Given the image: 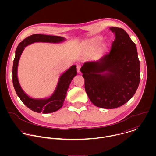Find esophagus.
I'll return each mask as SVG.
<instances>
[{
  "mask_svg": "<svg viewBox=\"0 0 156 156\" xmlns=\"http://www.w3.org/2000/svg\"><path fill=\"white\" fill-rule=\"evenodd\" d=\"M80 67L81 66L80 65L77 66V71L78 73H80Z\"/></svg>",
  "mask_w": 156,
  "mask_h": 156,
  "instance_id": "1",
  "label": "esophagus"
}]
</instances>
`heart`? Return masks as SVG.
<instances>
[{
  "mask_svg": "<svg viewBox=\"0 0 156 156\" xmlns=\"http://www.w3.org/2000/svg\"><path fill=\"white\" fill-rule=\"evenodd\" d=\"M102 41V38H100V37H98V38H95L94 40H93V43L94 44H100Z\"/></svg>",
  "mask_w": 156,
  "mask_h": 156,
  "instance_id": "heart-1",
  "label": "heart"
}]
</instances>
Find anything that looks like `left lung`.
<instances>
[{"label":"left lung","mask_w":156,"mask_h":156,"mask_svg":"<svg viewBox=\"0 0 156 156\" xmlns=\"http://www.w3.org/2000/svg\"><path fill=\"white\" fill-rule=\"evenodd\" d=\"M115 35L111 50L97 61H87L80 71L85 88L95 106L111 109L130 100L140 82L136 45L122 28L111 27Z\"/></svg>","instance_id":"8db88e82"}]
</instances>
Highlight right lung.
<instances>
[{
    "label": "right lung",
    "instance_id": "right-lung-1",
    "mask_svg": "<svg viewBox=\"0 0 156 156\" xmlns=\"http://www.w3.org/2000/svg\"><path fill=\"white\" fill-rule=\"evenodd\" d=\"M66 38L59 36L46 35L43 34H34L25 39L17 46L16 50L15 58L12 67V83L16 92L23 103L30 110L35 112L49 113L58 111L63 106L67 90L74 77L77 75L76 66H72L59 78L56 88L48 98H33L27 95L23 90L19 82L17 69L20 58L25 47L36 42L48 43H59L66 41Z\"/></svg>",
    "mask_w": 156,
    "mask_h": 156
}]
</instances>
